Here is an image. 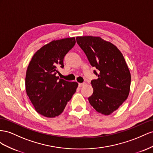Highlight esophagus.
<instances>
[{
  "label": "esophagus",
  "instance_id": "1",
  "mask_svg": "<svg viewBox=\"0 0 153 153\" xmlns=\"http://www.w3.org/2000/svg\"><path fill=\"white\" fill-rule=\"evenodd\" d=\"M85 85H86L85 82H82V83H79V87H82V86H84Z\"/></svg>",
  "mask_w": 153,
  "mask_h": 153
}]
</instances>
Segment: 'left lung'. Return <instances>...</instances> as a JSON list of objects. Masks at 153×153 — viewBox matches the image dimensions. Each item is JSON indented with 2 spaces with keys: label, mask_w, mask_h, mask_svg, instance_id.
I'll return each mask as SVG.
<instances>
[{
  "label": "left lung",
  "mask_w": 153,
  "mask_h": 153,
  "mask_svg": "<svg viewBox=\"0 0 153 153\" xmlns=\"http://www.w3.org/2000/svg\"><path fill=\"white\" fill-rule=\"evenodd\" d=\"M77 44L84 51L90 65L98 70V78L91 81L94 92L88 101L99 113L108 115L127 99L131 74L124 56L113 43L99 36H77Z\"/></svg>",
  "instance_id": "8db88e82"
}]
</instances>
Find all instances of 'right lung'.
<instances>
[{
	"label": "right lung",
	"instance_id": "1",
	"mask_svg": "<svg viewBox=\"0 0 153 153\" xmlns=\"http://www.w3.org/2000/svg\"><path fill=\"white\" fill-rule=\"evenodd\" d=\"M75 38L53 40L36 52L26 71L25 90L36 111L43 116L59 115L76 92L78 84L56 76L63 58L75 45Z\"/></svg>",
	"mask_w": 153,
	"mask_h": 153
}]
</instances>
